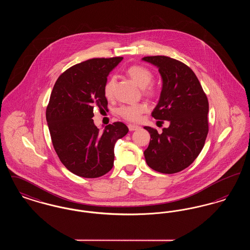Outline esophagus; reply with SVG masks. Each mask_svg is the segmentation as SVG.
<instances>
[{"mask_svg":"<svg viewBox=\"0 0 250 250\" xmlns=\"http://www.w3.org/2000/svg\"><path fill=\"white\" fill-rule=\"evenodd\" d=\"M128 129L130 131L138 130V129H140V126H139V125H132V124H129V125H128Z\"/></svg>","mask_w":250,"mask_h":250,"instance_id":"esophagus-1","label":"esophagus"}]
</instances>
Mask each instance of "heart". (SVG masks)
<instances>
[{
	"label": "heart",
	"mask_w": 250,
	"mask_h": 250,
	"mask_svg": "<svg viewBox=\"0 0 250 250\" xmlns=\"http://www.w3.org/2000/svg\"><path fill=\"white\" fill-rule=\"evenodd\" d=\"M127 76L131 80L137 84L139 87L143 88V94L148 97H154L156 91L155 87L151 85L153 81V73L147 67L141 64L131 65L126 70ZM115 77L111 76L107 79L106 83L104 85L103 92L104 95L107 98H111L115 88ZM148 109V107L144 103H139L134 105L122 106L118 108V114L124 119L129 122H137L141 119L143 113H145Z\"/></svg>",
	"instance_id": "b5f03b06"
}]
</instances>
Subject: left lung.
<instances>
[{
    "mask_svg": "<svg viewBox=\"0 0 250 250\" xmlns=\"http://www.w3.org/2000/svg\"><path fill=\"white\" fill-rule=\"evenodd\" d=\"M143 61L156 66L162 78L161 94L152 116L169 123L161 134L144 126L151 136L144 157L155 171L176 173L202 152L208 134V99L195 73L182 62L167 56H148Z\"/></svg>",
    "mask_w": 250,
    "mask_h": 250,
    "instance_id": "left-lung-1",
    "label": "left lung"
}]
</instances>
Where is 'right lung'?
I'll return each instance as SVG.
<instances>
[{
	"label": "right lung",
	"instance_id": "obj_1",
	"mask_svg": "<svg viewBox=\"0 0 250 250\" xmlns=\"http://www.w3.org/2000/svg\"><path fill=\"white\" fill-rule=\"evenodd\" d=\"M123 57L95 58L63 72L52 89L46 118L51 141L61 162L72 173L97 178L114 162L115 143L128 128L122 123L100 132L94 123V108L107 106L103 88L109 72Z\"/></svg>",
	"mask_w": 250,
	"mask_h": 250
}]
</instances>
